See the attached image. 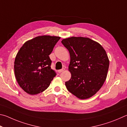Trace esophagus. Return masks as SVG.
I'll use <instances>...</instances> for the list:
<instances>
[{
	"label": "esophagus",
	"instance_id": "obj_1",
	"mask_svg": "<svg viewBox=\"0 0 127 127\" xmlns=\"http://www.w3.org/2000/svg\"><path fill=\"white\" fill-rule=\"evenodd\" d=\"M65 70V68H62V69H61V70H59V71H58V72H59V73H61V72H63V71H64Z\"/></svg>",
	"mask_w": 127,
	"mask_h": 127
}]
</instances>
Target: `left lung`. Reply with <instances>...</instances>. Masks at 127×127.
I'll return each mask as SVG.
<instances>
[{
	"label": "left lung",
	"instance_id": "8db88e82",
	"mask_svg": "<svg viewBox=\"0 0 127 127\" xmlns=\"http://www.w3.org/2000/svg\"><path fill=\"white\" fill-rule=\"evenodd\" d=\"M69 51L70 80L65 82L67 90L81 99L92 97L105 82L109 66L105 51L99 43L89 38L72 37L62 39Z\"/></svg>",
	"mask_w": 127,
	"mask_h": 127
}]
</instances>
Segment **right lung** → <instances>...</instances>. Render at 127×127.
Segmentation results:
<instances>
[{
  "instance_id": "right-lung-1",
  "label": "right lung",
  "mask_w": 127,
  "mask_h": 127,
  "mask_svg": "<svg viewBox=\"0 0 127 127\" xmlns=\"http://www.w3.org/2000/svg\"><path fill=\"white\" fill-rule=\"evenodd\" d=\"M60 37L42 35L27 41L20 48L14 61L17 81L24 92L31 95L48 88L56 72L51 67L49 55Z\"/></svg>"
}]
</instances>
